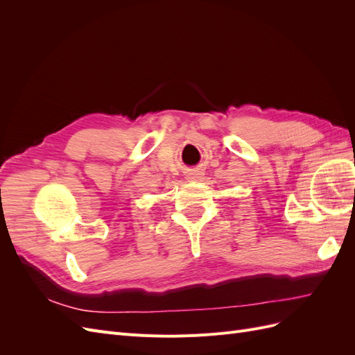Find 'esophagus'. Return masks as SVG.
<instances>
[{
  "mask_svg": "<svg viewBox=\"0 0 355 355\" xmlns=\"http://www.w3.org/2000/svg\"><path fill=\"white\" fill-rule=\"evenodd\" d=\"M201 176H202V171H201V170L192 168V170H189V173H188L187 179H188V180H198Z\"/></svg>",
  "mask_w": 355,
  "mask_h": 355,
  "instance_id": "obj_1",
  "label": "esophagus"
}]
</instances>
